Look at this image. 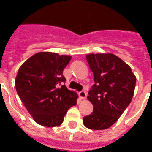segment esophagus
Wrapping results in <instances>:
<instances>
[{
	"mask_svg": "<svg viewBox=\"0 0 152 152\" xmlns=\"http://www.w3.org/2000/svg\"><path fill=\"white\" fill-rule=\"evenodd\" d=\"M79 96H80V98L82 99H85L86 97H87V93H86L84 91H80V92L79 93Z\"/></svg>",
	"mask_w": 152,
	"mask_h": 152,
	"instance_id": "1",
	"label": "esophagus"
}]
</instances>
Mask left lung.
Here are the masks:
<instances>
[{
  "mask_svg": "<svg viewBox=\"0 0 152 152\" xmlns=\"http://www.w3.org/2000/svg\"><path fill=\"white\" fill-rule=\"evenodd\" d=\"M95 84L88 92L93 112L83 118L90 129H106L113 125L132 101L137 78L125 61L112 53L86 56Z\"/></svg>",
  "mask_w": 152,
  "mask_h": 152,
  "instance_id": "8db88e82",
  "label": "left lung"
}]
</instances>
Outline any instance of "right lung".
<instances>
[{
  "label": "right lung",
  "mask_w": 152,
  "mask_h": 152,
  "mask_svg": "<svg viewBox=\"0 0 152 152\" xmlns=\"http://www.w3.org/2000/svg\"><path fill=\"white\" fill-rule=\"evenodd\" d=\"M71 56L40 52L20 66L15 77V89L34 121L46 127L61 125L70 107L76 105L78 95L64 83V68Z\"/></svg>",
  "instance_id": "right-lung-1"
}]
</instances>
